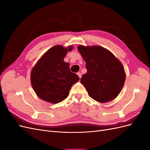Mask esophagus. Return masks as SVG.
<instances>
[{"mask_svg": "<svg viewBox=\"0 0 150 150\" xmlns=\"http://www.w3.org/2000/svg\"><path fill=\"white\" fill-rule=\"evenodd\" d=\"M77 74H78V76H79V78L81 79V72H78V73H77Z\"/></svg>", "mask_w": 150, "mask_h": 150, "instance_id": "1", "label": "esophagus"}]
</instances>
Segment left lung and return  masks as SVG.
<instances>
[{
	"label": "left lung",
	"instance_id": "8db88e82",
	"mask_svg": "<svg viewBox=\"0 0 150 150\" xmlns=\"http://www.w3.org/2000/svg\"><path fill=\"white\" fill-rule=\"evenodd\" d=\"M78 49L86 62L87 69L81 83L89 96L101 103L115 99L121 91L126 79L121 61L109 50L101 46L80 45Z\"/></svg>",
	"mask_w": 150,
	"mask_h": 150
}]
</instances>
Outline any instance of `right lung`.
<instances>
[{
	"mask_svg": "<svg viewBox=\"0 0 150 150\" xmlns=\"http://www.w3.org/2000/svg\"><path fill=\"white\" fill-rule=\"evenodd\" d=\"M72 46L60 45L50 48L40 57L30 72V83L35 94L42 100L56 104L68 96L69 90L79 79L71 72L64 59L72 50Z\"/></svg>",
	"mask_w": 150,
	"mask_h": 150,
	"instance_id": "right-lung-1",
	"label": "right lung"
}]
</instances>
